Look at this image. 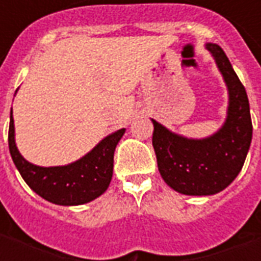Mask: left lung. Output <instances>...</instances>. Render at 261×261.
<instances>
[{"mask_svg": "<svg viewBox=\"0 0 261 261\" xmlns=\"http://www.w3.org/2000/svg\"><path fill=\"white\" fill-rule=\"evenodd\" d=\"M207 48L217 61L229 91L228 117L222 128L204 140H189L152 120V145L164 180L187 196H210L235 180L252 142V119L246 89L218 44Z\"/></svg>", "mask_w": 261, "mask_h": 261, "instance_id": "8db88e82", "label": "left lung"}]
</instances>
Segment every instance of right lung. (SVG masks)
Returning <instances> with one entry per match:
<instances>
[{"label": "right lung", "instance_id": "1", "mask_svg": "<svg viewBox=\"0 0 261 261\" xmlns=\"http://www.w3.org/2000/svg\"><path fill=\"white\" fill-rule=\"evenodd\" d=\"M125 128L116 131L97 144L91 152L74 164L42 168L28 162L15 145L12 110L9 120V152L26 185L39 196L59 205L85 204L106 192L113 176L116 145Z\"/></svg>", "mask_w": 261, "mask_h": 261}]
</instances>
